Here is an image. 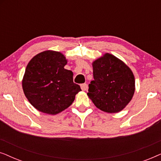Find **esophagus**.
Listing matches in <instances>:
<instances>
[{"label":"esophagus","mask_w":161,"mask_h":161,"mask_svg":"<svg viewBox=\"0 0 161 161\" xmlns=\"http://www.w3.org/2000/svg\"><path fill=\"white\" fill-rule=\"evenodd\" d=\"M80 88L83 91H86L88 89V86L86 83H82V84H80Z\"/></svg>","instance_id":"obj_1"}]
</instances>
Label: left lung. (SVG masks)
<instances>
[{
    "mask_svg": "<svg viewBox=\"0 0 161 161\" xmlns=\"http://www.w3.org/2000/svg\"><path fill=\"white\" fill-rule=\"evenodd\" d=\"M92 66L94 80L89 84V97L101 111H121L135 92V78L131 69L109 53L94 61Z\"/></svg>",
    "mask_w": 161,
    "mask_h": 161,
    "instance_id": "left-lung-1",
    "label": "left lung"
}]
</instances>
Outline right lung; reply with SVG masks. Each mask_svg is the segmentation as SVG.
Returning <instances> with one entry per match:
<instances>
[{
  "label": "right lung",
  "instance_id": "add662e5",
  "mask_svg": "<svg viewBox=\"0 0 161 161\" xmlns=\"http://www.w3.org/2000/svg\"><path fill=\"white\" fill-rule=\"evenodd\" d=\"M63 54L47 50L28 64L23 80L24 94L31 104L42 113L55 115L72 105L80 86L73 82V73L64 69Z\"/></svg>",
  "mask_w": 161,
  "mask_h": 161
}]
</instances>
